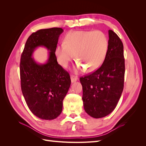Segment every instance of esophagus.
<instances>
[{
	"mask_svg": "<svg viewBox=\"0 0 146 146\" xmlns=\"http://www.w3.org/2000/svg\"><path fill=\"white\" fill-rule=\"evenodd\" d=\"M70 80H71L72 83H74L78 80V77L76 76H74V75H72V76H70Z\"/></svg>",
	"mask_w": 146,
	"mask_h": 146,
	"instance_id": "34e87169",
	"label": "esophagus"
}]
</instances>
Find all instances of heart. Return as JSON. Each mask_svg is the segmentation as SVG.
Instances as JSON below:
<instances>
[{
	"mask_svg": "<svg viewBox=\"0 0 146 146\" xmlns=\"http://www.w3.org/2000/svg\"><path fill=\"white\" fill-rule=\"evenodd\" d=\"M108 47V38L101 31H72L66 35L63 44L56 47L55 54L63 68L68 67L75 54L77 68L92 72L104 62Z\"/></svg>",
	"mask_w": 146,
	"mask_h": 146,
	"instance_id": "1",
	"label": "heart"
}]
</instances>
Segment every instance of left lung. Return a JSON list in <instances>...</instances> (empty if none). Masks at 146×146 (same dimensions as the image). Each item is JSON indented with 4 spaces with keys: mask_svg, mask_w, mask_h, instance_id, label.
<instances>
[{
    "mask_svg": "<svg viewBox=\"0 0 146 146\" xmlns=\"http://www.w3.org/2000/svg\"><path fill=\"white\" fill-rule=\"evenodd\" d=\"M108 47L104 63L96 71L80 78L83 107L94 118L108 115L116 108L123 89L125 60L123 44L108 30Z\"/></svg>",
    "mask_w": 146,
    "mask_h": 146,
    "instance_id": "8db88e82",
    "label": "left lung"
}]
</instances>
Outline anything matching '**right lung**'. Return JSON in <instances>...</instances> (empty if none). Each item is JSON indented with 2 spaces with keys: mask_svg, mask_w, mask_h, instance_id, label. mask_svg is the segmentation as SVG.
I'll return each instance as SVG.
<instances>
[{
  "mask_svg": "<svg viewBox=\"0 0 146 146\" xmlns=\"http://www.w3.org/2000/svg\"><path fill=\"white\" fill-rule=\"evenodd\" d=\"M61 28L41 29L27 39L21 55L20 76L21 90L26 103L34 115L41 119L52 120L62 111L63 100L69 89V73L58 64L55 50ZM44 46L49 50L44 64L35 61L36 48Z\"/></svg>",
  "mask_w": 146,
  "mask_h": 146,
  "instance_id": "1",
  "label": "right lung"
}]
</instances>
